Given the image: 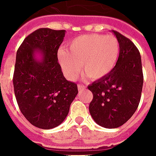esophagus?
<instances>
[{
    "mask_svg": "<svg viewBox=\"0 0 156 156\" xmlns=\"http://www.w3.org/2000/svg\"><path fill=\"white\" fill-rule=\"evenodd\" d=\"M85 86H84L83 84H82V83H79L78 85V91H79V92H81V91H83V90H84L85 89Z\"/></svg>",
    "mask_w": 156,
    "mask_h": 156,
    "instance_id": "1",
    "label": "esophagus"
}]
</instances>
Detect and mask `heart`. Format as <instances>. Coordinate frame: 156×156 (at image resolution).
<instances>
[{
  "label": "heart",
  "instance_id": "1",
  "mask_svg": "<svg viewBox=\"0 0 156 156\" xmlns=\"http://www.w3.org/2000/svg\"><path fill=\"white\" fill-rule=\"evenodd\" d=\"M119 55V41L116 37L91 34L71 40L69 51L61 49L58 52V60L63 73L70 80L78 77L81 69L90 79L97 80L113 70Z\"/></svg>",
  "mask_w": 156,
  "mask_h": 156
}]
</instances>
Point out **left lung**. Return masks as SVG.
Here are the masks:
<instances>
[{"label":"left lung","mask_w":156,"mask_h":156,"mask_svg":"<svg viewBox=\"0 0 156 156\" xmlns=\"http://www.w3.org/2000/svg\"><path fill=\"white\" fill-rule=\"evenodd\" d=\"M112 32L119 41L118 61L109 74L87 87L93 95L90 114L97 124L105 128L119 127L133 116L140 103L144 81L136 46L119 32Z\"/></svg>","instance_id":"left-lung-1"}]
</instances>
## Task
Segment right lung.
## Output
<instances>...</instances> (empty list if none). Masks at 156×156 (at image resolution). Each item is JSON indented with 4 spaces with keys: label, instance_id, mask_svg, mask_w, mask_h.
I'll return each mask as SVG.
<instances>
[{
    "label": "right lung",
    "instance_id": "add662e5",
    "mask_svg": "<svg viewBox=\"0 0 156 156\" xmlns=\"http://www.w3.org/2000/svg\"><path fill=\"white\" fill-rule=\"evenodd\" d=\"M65 30L38 29L29 34L16 53L13 75L15 95L21 113L41 129L60 125L78 94L77 84L63 77L58 49ZM39 50L41 58H35Z\"/></svg>",
    "mask_w": 156,
    "mask_h": 156
}]
</instances>
